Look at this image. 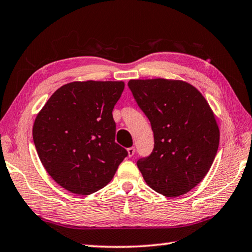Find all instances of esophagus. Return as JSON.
Segmentation results:
<instances>
[{"instance_id":"1","label":"esophagus","mask_w":252,"mask_h":252,"mask_svg":"<svg viewBox=\"0 0 252 252\" xmlns=\"http://www.w3.org/2000/svg\"><path fill=\"white\" fill-rule=\"evenodd\" d=\"M134 153H135V149L133 146L127 149V155H129V157H132L133 155H134Z\"/></svg>"}]
</instances>
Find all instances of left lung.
<instances>
[{
    "label": "left lung",
    "instance_id": "8db88e82",
    "mask_svg": "<svg viewBox=\"0 0 252 252\" xmlns=\"http://www.w3.org/2000/svg\"><path fill=\"white\" fill-rule=\"evenodd\" d=\"M132 95L151 122L154 149L136 165L153 190L175 198L198 186L218 153L220 130L202 94L182 81L131 80Z\"/></svg>",
    "mask_w": 252,
    "mask_h": 252
}]
</instances>
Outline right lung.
Instances as JSON below:
<instances>
[{
    "instance_id": "add662e5",
    "label": "right lung",
    "mask_w": 252,
    "mask_h": 252,
    "mask_svg": "<svg viewBox=\"0 0 252 252\" xmlns=\"http://www.w3.org/2000/svg\"><path fill=\"white\" fill-rule=\"evenodd\" d=\"M123 82H73L54 92L34 120L42 165L62 188L87 195L107 186L127 151L117 144L112 110Z\"/></svg>"
}]
</instances>
